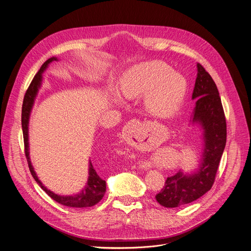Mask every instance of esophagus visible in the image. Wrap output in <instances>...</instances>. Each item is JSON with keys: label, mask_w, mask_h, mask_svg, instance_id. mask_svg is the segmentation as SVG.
I'll return each instance as SVG.
<instances>
[{"label": "esophagus", "mask_w": 251, "mask_h": 251, "mask_svg": "<svg viewBox=\"0 0 251 251\" xmlns=\"http://www.w3.org/2000/svg\"><path fill=\"white\" fill-rule=\"evenodd\" d=\"M135 122H136V124H137V121H135V120H131L130 122H128L127 125L124 127V131H125L126 133H130L131 128H132V125H133ZM138 123H139V122H138ZM133 126H134V125H133Z\"/></svg>", "instance_id": "34e87169"}]
</instances>
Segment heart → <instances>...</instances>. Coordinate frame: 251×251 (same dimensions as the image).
<instances>
[{"label": "heart", "mask_w": 251, "mask_h": 251, "mask_svg": "<svg viewBox=\"0 0 251 251\" xmlns=\"http://www.w3.org/2000/svg\"><path fill=\"white\" fill-rule=\"evenodd\" d=\"M185 91L184 77L172 72V68L161 61H151L132 67L120 84L123 96L139 98L146 95L148 110L160 116H170L179 109Z\"/></svg>", "instance_id": "b5f03b06"}]
</instances>
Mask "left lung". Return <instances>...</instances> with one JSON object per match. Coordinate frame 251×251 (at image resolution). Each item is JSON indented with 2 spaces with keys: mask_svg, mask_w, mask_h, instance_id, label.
Here are the masks:
<instances>
[{
  "mask_svg": "<svg viewBox=\"0 0 251 251\" xmlns=\"http://www.w3.org/2000/svg\"><path fill=\"white\" fill-rule=\"evenodd\" d=\"M192 99H196L193 122H198L204 131L202 162L192 174L178 171L167 177L164 187L155 196L158 203L167 208L195 201L211 189L226 144V120L218 89L201 64H197Z\"/></svg>",
  "mask_w": 251,
  "mask_h": 251,
  "instance_id": "8db88e82",
  "label": "left lung"
}]
</instances>
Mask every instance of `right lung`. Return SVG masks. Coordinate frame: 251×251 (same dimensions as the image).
I'll use <instances>...</instances> for the list:
<instances>
[{
    "instance_id": "1",
    "label": "right lung",
    "mask_w": 251,
    "mask_h": 251,
    "mask_svg": "<svg viewBox=\"0 0 251 251\" xmlns=\"http://www.w3.org/2000/svg\"><path fill=\"white\" fill-rule=\"evenodd\" d=\"M57 60V58H50L46 62H45L38 73L35 75L33 78L30 86L28 87L26 94L24 96V101H23V106H22V129H23V136H24V146H25V155L28 161L29 169L36 180L37 183L41 186V188L46 192L53 200L56 202L64 205V206L68 207H76V208H83V207H91L93 205L97 204L101 199L103 198L105 192H106V181L102 179L97 171L95 170L93 164L90 162L89 165V178L86 187L78 194L76 195H71V196H60L52 191L48 190L46 187H45L41 181L38 179L34 168L32 166V163L30 161V157H29V142H28V124H29V117H30V112L34 104L35 97L38 93V90L40 88L41 82H42V73L46 70V68L48 65L52 62Z\"/></svg>"
}]
</instances>
